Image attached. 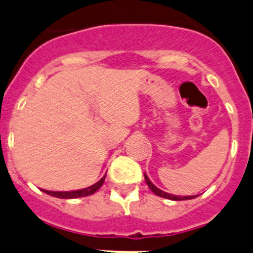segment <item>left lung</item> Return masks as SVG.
<instances>
[{"label":"left lung","instance_id":"left-lung-1","mask_svg":"<svg viewBox=\"0 0 253 253\" xmlns=\"http://www.w3.org/2000/svg\"><path fill=\"white\" fill-rule=\"evenodd\" d=\"M144 179H146V183L147 185L149 186V189H151L152 192L154 193L156 195H158V197H162V198H166V199H169V200H189V199H194V198H197V195H192V197H179V195H171V194H168V193L166 192H162L161 189L157 188L154 184H152V181L149 180L148 176L144 174Z\"/></svg>","mask_w":253,"mask_h":253}]
</instances>
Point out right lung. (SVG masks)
I'll use <instances>...</instances> for the list:
<instances>
[{"instance_id":"right-lung-1","label":"right lung","mask_w":253,"mask_h":253,"mask_svg":"<svg viewBox=\"0 0 253 253\" xmlns=\"http://www.w3.org/2000/svg\"><path fill=\"white\" fill-rule=\"evenodd\" d=\"M105 176H102L96 184L94 185L89 186V188H85V189H80V190H74V192H50V190H43L44 193L46 194L51 195V197H55V198H60V199H75V198H83V197H87V195H91L94 194L95 192H97L101 185L104 184L105 181Z\"/></svg>"}]
</instances>
